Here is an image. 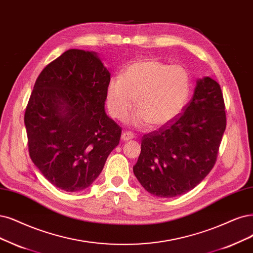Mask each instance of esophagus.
<instances>
[{"mask_svg":"<svg viewBox=\"0 0 253 253\" xmlns=\"http://www.w3.org/2000/svg\"><path fill=\"white\" fill-rule=\"evenodd\" d=\"M121 138H122V141H123V142H128V141H130V139L133 138V134L131 132H127L126 131V132L122 133Z\"/></svg>","mask_w":253,"mask_h":253,"instance_id":"1","label":"esophagus"}]
</instances>
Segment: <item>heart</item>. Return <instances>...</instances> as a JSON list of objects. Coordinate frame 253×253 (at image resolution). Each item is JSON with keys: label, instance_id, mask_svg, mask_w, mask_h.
Returning a JSON list of instances; mask_svg holds the SVG:
<instances>
[{"label": "heart", "instance_id": "b5f03b06", "mask_svg": "<svg viewBox=\"0 0 253 253\" xmlns=\"http://www.w3.org/2000/svg\"><path fill=\"white\" fill-rule=\"evenodd\" d=\"M191 92L190 74L182 65H169L154 58L132 63L111 79L106 87V106L111 117L125 120L134 106L135 126L161 127L178 116Z\"/></svg>", "mask_w": 253, "mask_h": 253}]
</instances>
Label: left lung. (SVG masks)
<instances>
[{"mask_svg":"<svg viewBox=\"0 0 253 253\" xmlns=\"http://www.w3.org/2000/svg\"><path fill=\"white\" fill-rule=\"evenodd\" d=\"M225 128L220 85L211 77L198 79L181 114L143 136L135 177L157 197H176L193 190L216 163Z\"/></svg>","mask_w":253,"mask_h":253,"instance_id":"left-lung-1","label":"left lung"}]
</instances>
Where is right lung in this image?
<instances>
[{
    "mask_svg": "<svg viewBox=\"0 0 253 253\" xmlns=\"http://www.w3.org/2000/svg\"><path fill=\"white\" fill-rule=\"evenodd\" d=\"M110 73L97 52L71 49L36 79L25 112L28 146L44 178L65 192L97 179L122 128L105 112Z\"/></svg>",
    "mask_w": 253,
    "mask_h": 253,
    "instance_id": "right-lung-1",
    "label": "right lung"
}]
</instances>
